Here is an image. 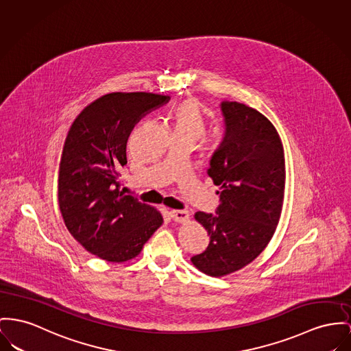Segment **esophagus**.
Listing matches in <instances>:
<instances>
[{
  "instance_id": "1",
  "label": "esophagus",
  "mask_w": 351,
  "mask_h": 351,
  "mask_svg": "<svg viewBox=\"0 0 351 351\" xmlns=\"http://www.w3.org/2000/svg\"><path fill=\"white\" fill-rule=\"evenodd\" d=\"M170 217L174 222H180V223L189 221V213L186 210H171Z\"/></svg>"
}]
</instances>
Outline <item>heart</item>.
<instances>
[{
	"instance_id": "1",
	"label": "heart",
	"mask_w": 351,
	"mask_h": 351,
	"mask_svg": "<svg viewBox=\"0 0 351 351\" xmlns=\"http://www.w3.org/2000/svg\"><path fill=\"white\" fill-rule=\"evenodd\" d=\"M206 133V119L195 99L180 104L171 113V136L195 142Z\"/></svg>"
}]
</instances>
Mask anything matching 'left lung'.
I'll use <instances>...</instances> for the list:
<instances>
[{
	"label": "left lung",
	"mask_w": 351,
	"mask_h": 351,
	"mask_svg": "<svg viewBox=\"0 0 351 351\" xmlns=\"http://www.w3.org/2000/svg\"><path fill=\"white\" fill-rule=\"evenodd\" d=\"M225 136L208 174L219 186L215 214L195 213L208 230L206 250L191 257L211 277L234 273L265 250L277 229L285 193V154L280 134L258 110L222 101Z\"/></svg>",
	"instance_id": "left-lung-1"
}]
</instances>
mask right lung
Returning a JSON list of instances; mask_svg holds the SVG:
<instances>
[{
	"label": "right lung",
	"instance_id": "obj_1",
	"mask_svg": "<svg viewBox=\"0 0 351 351\" xmlns=\"http://www.w3.org/2000/svg\"><path fill=\"white\" fill-rule=\"evenodd\" d=\"M169 95L109 93L71 123L58 173V204L71 235L94 256L125 262L140 254L162 225L160 211L119 190L126 143L141 118Z\"/></svg>",
	"mask_w": 351,
	"mask_h": 351
}]
</instances>
